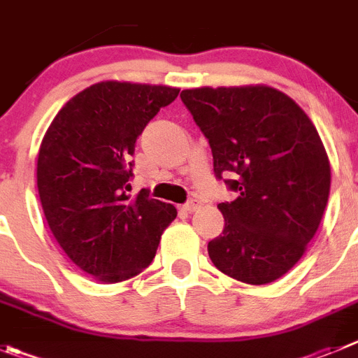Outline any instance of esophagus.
I'll return each instance as SVG.
<instances>
[{
	"label": "esophagus",
	"instance_id": "esophagus-1",
	"mask_svg": "<svg viewBox=\"0 0 358 358\" xmlns=\"http://www.w3.org/2000/svg\"><path fill=\"white\" fill-rule=\"evenodd\" d=\"M199 208V201L198 199H191V201H187L185 205H182V210H185V212H189V214H191V212H196Z\"/></svg>",
	"mask_w": 358,
	"mask_h": 358
}]
</instances>
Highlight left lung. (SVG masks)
Wrapping results in <instances>:
<instances>
[{
    "label": "left lung",
    "instance_id": "8db88e82",
    "mask_svg": "<svg viewBox=\"0 0 358 358\" xmlns=\"http://www.w3.org/2000/svg\"><path fill=\"white\" fill-rule=\"evenodd\" d=\"M212 148L214 171L239 196L219 203L223 234L208 243L219 271L250 285L282 278L305 255L330 194V160L303 108L257 83L180 94Z\"/></svg>",
    "mask_w": 358,
    "mask_h": 358
}]
</instances>
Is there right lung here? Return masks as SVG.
<instances>
[{
	"label": "right lung",
	"instance_id": "1",
	"mask_svg": "<svg viewBox=\"0 0 358 358\" xmlns=\"http://www.w3.org/2000/svg\"><path fill=\"white\" fill-rule=\"evenodd\" d=\"M178 92L105 80L73 96L44 134L37 189L48 227L64 253L98 282L143 273L175 221V205L127 191L135 143Z\"/></svg>",
	"mask_w": 358,
	"mask_h": 358
}]
</instances>
